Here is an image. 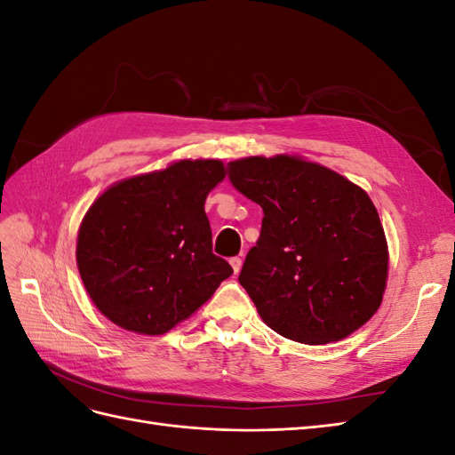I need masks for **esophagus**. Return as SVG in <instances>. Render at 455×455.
Listing matches in <instances>:
<instances>
[{
  "label": "esophagus",
  "instance_id": "1",
  "mask_svg": "<svg viewBox=\"0 0 455 455\" xmlns=\"http://www.w3.org/2000/svg\"><path fill=\"white\" fill-rule=\"evenodd\" d=\"M229 264H231V267H233V273H239L241 271V267H243V259L239 258V256H233L231 259H229Z\"/></svg>",
  "mask_w": 455,
  "mask_h": 455
}]
</instances>
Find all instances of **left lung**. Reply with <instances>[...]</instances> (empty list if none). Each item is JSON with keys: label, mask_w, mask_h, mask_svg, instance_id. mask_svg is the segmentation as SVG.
<instances>
[{"label": "left lung", "mask_w": 455, "mask_h": 455, "mask_svg": "<svg viewBox=\"0 0 455 455\" xmlns=\"http://www.w3.org/2000/svg\"><path fill=\"white\" fill-rule=\"evenodd\" d=\"M228 178L264 211L239 275L264 323L307 346L361 328L387 279V243L366 191L288 156L231 161Z\"/></svg>", "instance_id": "8db88e82"}]
</instances>
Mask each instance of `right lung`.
Instances as JSON below:
<instances>
[{
	"label": "right lung",
	"mask_w": 455,
	"mask_h": 455,
	"mask_svg": "<svg viewBox=\"0 0 455 455\" xmlns=\"http://www.w3.org/2000/svg\"><path fill=\"white\" fill-rule=\"evenodd\" d=\"M224 176L216 159L178 161L123 180L94 201L79 228L77 267L109 321L139 334H164L233 273L212 254L204 214L206 196Z\"/></svg>",
	"instance_id": "add662e5"
}]
</instances>
